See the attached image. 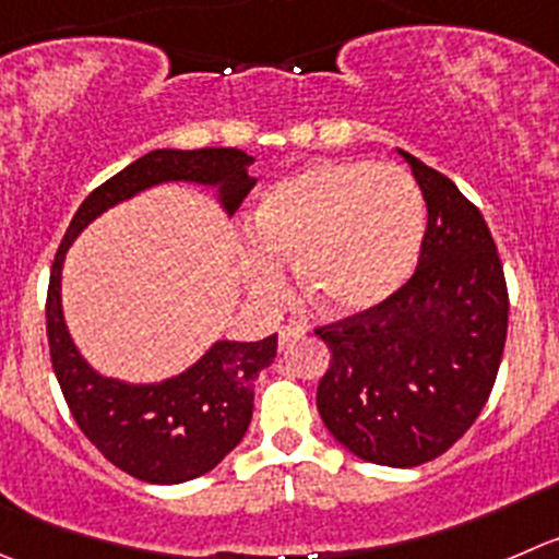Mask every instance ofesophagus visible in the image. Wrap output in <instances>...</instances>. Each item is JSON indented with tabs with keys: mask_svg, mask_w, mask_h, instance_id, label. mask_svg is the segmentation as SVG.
I'll use <instances>...</instances> for the list:
<instances>
[{
	"mask_svg": "<svg viewBox=\"0 0 559 559\" xmlns=\"http://www.w3.org/2000/svg\"><path fill=\"white\" fill-rule=\"evenodd\" d=\"M300 335H302V328H297V324H284L278 333L281 349H286V346H289L295 338H300Z\"/></svg>",
	"mask_w": 559,
	"mask_h": 559,
	"instance_id": "34e87169",
	"label": "esophagus"
}]
</instances>
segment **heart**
Segmentation results:
<instances>
[{"label":"heart","mask_w":559,"mask_h":559,"mask_svg":"<svg viewBox=\"0 0 559 559\" xmlns=\"http://www.w3.org/2000/svg\"><path fill=\"white\" fill-rule=\"evenodd\" d=\"M424 226V193L404 169L324 160L264 193L242 278L262 300H281V264L297 262L302 295L319 311H371L409 278Z\"/></svg>","instance_id":"b5f03b06"}]
</instances>
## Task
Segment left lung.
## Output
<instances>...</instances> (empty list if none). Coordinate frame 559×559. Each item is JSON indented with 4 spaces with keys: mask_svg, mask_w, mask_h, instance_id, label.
I'll use <instances>...</instances> for the list:
<instances>
[{
    "mask_svg": "<svg viewBox=\"0 0 559 559\" xmlns=\"http://www.w3.org/2000/svg\"><path fill=\"white\" fill-rule=\"evenodd\" d=\"M429 207L415 273L377 308L313 328L330 346L317 409L355 456L417 467L451 451L489 401L508 335V284L480 210L401 153Z\"/></svg>",
    "mask_w": 559,
    "mask_h": 559,
    "instance_id": "left-lung-1",
    "label": "left lung"
}]
</instances>
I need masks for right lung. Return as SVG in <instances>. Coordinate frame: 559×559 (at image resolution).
<instances>
[{
	"instance_id": "1",
	"label": "right lung",
	"mask_w": 559,
	"mask_h": 559,
	"mask_svg": "<svg viewBox=\"0 0 559 559\" xmlns=\"http://www.w3.org/2000/svg\"><path fill=\"white\" fill-rule=\"evenodd\" d=\"M253 158L235 147L155 150L97 186L81 202L57 248L46 295L51 366L68 409L103 459L147 484H182L210 473L246 437L253 415V379L273 362L278 335L218 341L186 373L160 384H122L92 371L64 330L59 306L62 259L73 237L111 204L150 186L191 180L221 186L229 213L253 188Z\"/></svg>"
}]
</instances>
